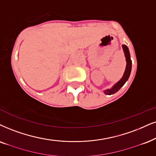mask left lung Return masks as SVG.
<instances>
[{
	"mask_svg": "<svg viewBox=\"0 0 156 156\" xmlns=\"http://www.w3.org/2000/svg\"><path fill=\"white\" fill-rule=\"evenodd\" d=\"M122 48H123L124 52H125V55L126 58V61H127V66H126L125 71L124 73V75L123 76H122V78L120 79V80H119V81L117 83L114 85L113 87L110 88V89L104 90V92L105 93L106 95H112V94H115V93H117L118 90H119L120 88L124 86V84H125L126 81L128 80V78H129V75H130L131 70H132V60L130 58V55H129V49H128V47L125 44L122 45Z\"/></svg>",
	"mask_w": 156,
	"mask_h": 156,
	"instance_id": "8db88e82",
	"label": "left lung"
}]
</instances>
